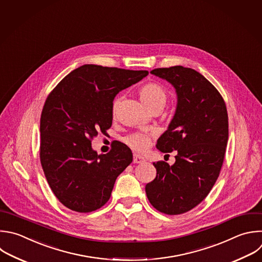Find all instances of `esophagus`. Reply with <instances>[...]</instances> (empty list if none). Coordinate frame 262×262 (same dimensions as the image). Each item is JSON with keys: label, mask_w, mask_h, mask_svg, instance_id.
<instances>
[{"label": "esophagus", "mask_w": 262, "mask_h": 262, "mask_svg": "<svg viewBox=\"0 0 262 262\" xmlns=\"http://www.w3.org/2000/svg\"><path fill=\"white\" fill-rule=\"evenodd\" d=\"M134 162L135 163H143V162H145V158L138 154H134Z\"/></svg>", "instance_id": "esophagus-1"}]
</instances>
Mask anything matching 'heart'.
<instances>
[{
  "mask_svg": "<svg viewBox=\"0 0 262 262\" xmlns=\"http://www.w3.org/2000/svg\"><path fill=\"white\" fill-rule=\"evenodd\" d=\"M139 95L142 102L149 109L154 106L164 107L168 100L167 91L164 89V86H162L158 82L145 83L140 87ZM118 104H119V97H115L111 106V111L113 115H115L116 113ZM125 143L136 152L143 153L151 145V136L147 133H140V132L134 133L125 138Z\"/></svg>",
  "mask_w": 262,
  "mask_h": 262,
  "instance_id": "obj_1",
  "label": "heart"
}]
</instances>
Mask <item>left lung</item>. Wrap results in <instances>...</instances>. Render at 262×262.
I'll return each mask as SVG.
<instances>
[{"mask_svg": "<svg viewBox=\"0 0 262 262\" xmlns=\"http://www.w3.org/2000/svg\"><path fill=\"white\" fill-rule=\"evenodd\" d=\"M150 73L176 89L175 116L156 148L177 155L172 165L153 162L156 177L145 190L157 211L179 215L201 204L219 177L228 140L226 105L216 87L193 69L175 66Z\"/></svg>", "mask_w": 262, "mask_h": 262, "instance_id": "8db88e82", "label": "left lung"}]
</instances>
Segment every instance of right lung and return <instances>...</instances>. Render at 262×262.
Masks as SVG:
<instances>
[{"instance_id": "add662e5", "label": "right lung", "mask_w": 262, "mask_h": 262, "mask_svg": "<svg viewBox=\"0 0 262 262\" xmlns=\"http://www.w3.org/2000/svg\"><path fill=\"white\" fill-rule=\"evenodd\" d=\"M147 75L148 71L84 64L48 95L40 119V161L52 192L68 209L90 213L110 200L133 153L119 142L98 155L92 141L111 127L116 95Z\"/></svg>"}]
</instances>
